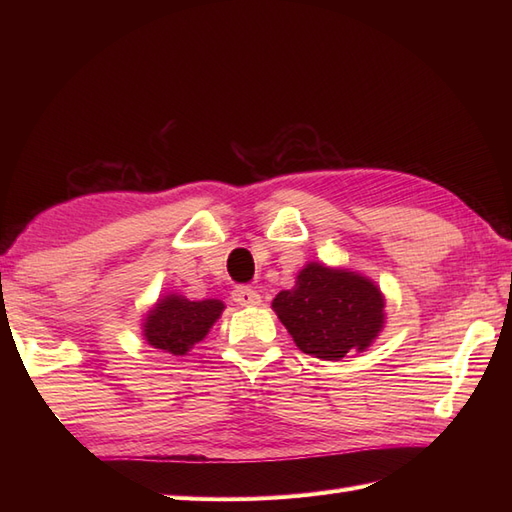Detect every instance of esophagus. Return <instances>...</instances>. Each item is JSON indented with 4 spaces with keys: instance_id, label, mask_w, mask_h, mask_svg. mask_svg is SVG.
Segmentation results:
<instances>
[{
    "instance_id": "34e87169",
    "label": "esophagus",
    "mask_w": 512,
    "mask_h": 512,
    "mask_svg": "<svg viewBox=\"0 0 512 512\" xmlns=\"http://www.w3.org/2000/svg\"><path fill=\"white\" fill-rule=\"evenodd\" d=\"M233 301L237 306H259V303H262V295L253 288H235Z\"/></svg>"
}]
</instances>
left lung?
<instances>
[{"instance_id": "8db88e82", "label": "left lung", "mask_w": 512, "mask_h": 512, "mask_svg": "<svg viewBox=\"0 0 512 512\" xmlns=\"http://www.w3.org/2000/svg\"><path fill=\"white\" fill-rule=\"evenodd\" d=\"M273 310L303 354L341 361L365 352L385 328V295L376 281L347 268L308 262Z\"/></svg>"}]
</instances>
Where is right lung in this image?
Here are the masks:
<instances>
[{
	"label": "right lung",
	"instance_id": "obj_1",
	"mask_svg": "<svg viewBox=\"0 0 512 512\" xmlns=\"http://www.w3.org/2000/svg\"><path fill=\"white\" fill-rule=\"evenodd\" d=\"M224 308L220 299L191 301L178 292H169L149 308L140 330L147 345L171 356H184L209 334Z\"/></svg>",
	"mask_w": 512,
	"mask_h": 512
}]
</instances>
